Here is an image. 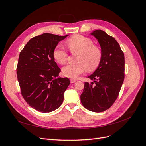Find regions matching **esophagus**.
<instances>
[{
	"instance_id": "obj_1",
	"label": "esophagus",
	"mask_w": 146,
	"mask_h": 146,
	"mask_svg": "<svg viewBox=\"0 0 146 146\" xmlns=\"http://www.w3.org/2000/svg\"><path fill=\"white\" fill-rule=\"evenodd\" d=\"M70 83H75V82H76V79H74V78H70Z\"/></svg>"
}]
</instances>
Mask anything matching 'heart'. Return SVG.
I'll return each mask as SVG.
<instances>
[{
  "mask_svg": "<svg viewBox=\"0 0 146 146\" xmlns=\"http://www.w3.org/2000/svg\"><path fill=\"white\" fill-rule=\"evenodd\" d=\"M66 44L71 53H78L76 57L77 63L68 64L62 68L64 76L76 78L82 74L92 72L99 67L102 59L100 48L93 45V41L89 38L81 35H76L69 38ZM53 56L56 63L60 64L66 63L68 53L63 46L58 45L53 51Z\"/></svg>",
  "mask_w": 146,
  "mask_h": 146,
  "instance_id": "obj_1",
  "label": "heart"
}]
</instances>
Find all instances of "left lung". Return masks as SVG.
Wrapping results in <instances>:
<instances>
[{"mask_svg":"<svg viewBox=\"0 0 146 146\" xmlns=\"http://www.w3.org/2000/svg\"><path fill=\"white\" fill-rule=\"evenodd\" d=\"M91 35L100 45L102 59L99 67L88 77L94 82H85L80 99L85 108L100 113L111 107L117 98L124 80L125 58L113 37L101 30H96Z\"/></svg>","mask_w":146,"mask_h":146,"instance_id":"left-lung-1","label":"left lung"}]
</instances>
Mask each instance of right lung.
<instances>
[{"label": "right lung", "mask_w": 146, "mask_h": 146, "mask_svg": "<svg viewBox=\"0 0 146 146\" xmlns=\"http://www.w3.org/2000/svg\"><path fill=\"white\" fill-rule=\"evenodd\" d=\"M68 35H38L31 39L20 52L16 70L21 94L26 102L38 111H53L63 103L70 80L58 77L61 69L53 51Z\"/></svg>", "instance_id": "right-lung-1"}]
</instances>
